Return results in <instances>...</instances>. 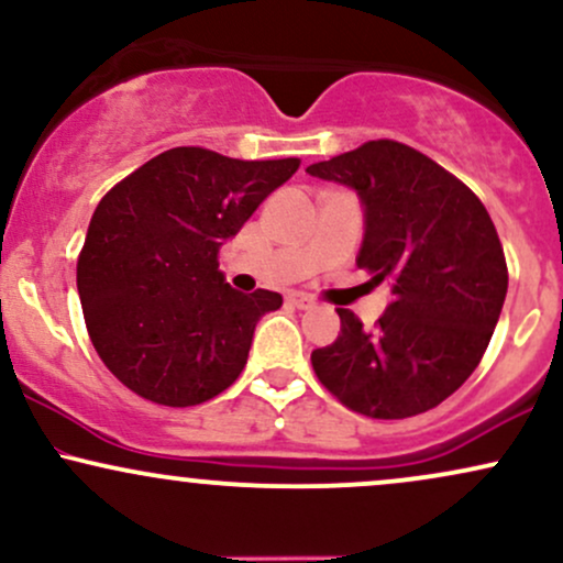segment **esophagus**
<instances>
[{
  "mask_svg": "<svg viewBox=\"0 0 563 563\" xmlns=\"http://www.w3.org/2000/svg\"><path fill=\"white\" fill-rule=\"evenodd\" d=\"M286 301L290 303V307H296V309H312L314 303H318V301L312 299V296H307V294H288Z\"/></svg>",
  "mask_w": 563,
  "mask_h": 563,
  "instance_id": "esophagus-1",
  "label": "esophagus"
}]
</instances>
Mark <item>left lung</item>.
<instances>
[{
  "label": "left lung",
  "instance_id": "left-lung-1",
  "mask_svg": "<svg viewBox=\"0 0 563 563\" xmlns=\"http://www.w3.org/2000/svg\"><path fill=\"white\" fill-rule=\"evenodd\" d=\"M363 198L357 267L391 283V301L365 331L335 309L341 333L314 349L320 384L367 418H410L461 389L482 363L508 290L500 238L474 190L394 140H371L307 166Z\"/></svg>",
  "mask_w": 563,
  "mask_h": 563
}]
</instances>
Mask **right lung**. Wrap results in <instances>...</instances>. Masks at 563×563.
Wrapping results in <instances>:
<instances>
[{"mask_svg":"<svg viewBox=\"0 0 563 563\" xmlns=\"http://www.w3.org/2000/svg\"><path fill=\"white\" fill-rule=\"evenodd\" d=\"M299 164L172 147L102 196L76 286L92 346L126 389L192 407L235 384L256 322L283 296L230 288L219 249Z\"/></svg>","mask_w":563,"mask_h":563,"instance_id":"right-lung-1","label":"right lung"}]
</instances>
